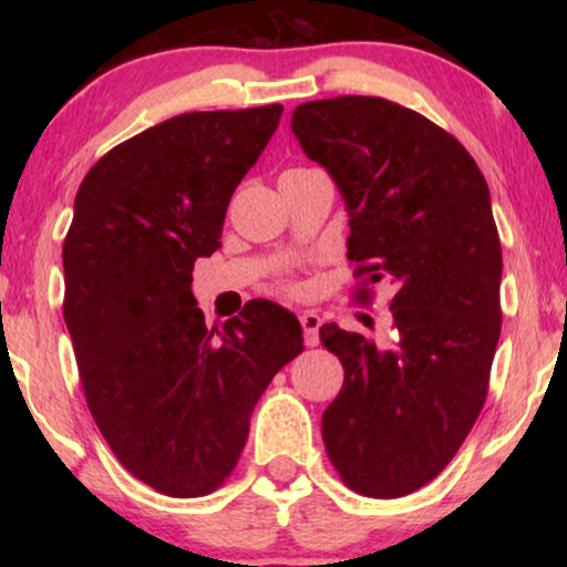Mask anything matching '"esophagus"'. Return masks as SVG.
Here are the masks:
<instances>
[{
  "instance_id": "esophagus-1",
  "label": "esophagus",
  "mask_w": 567,
  "mask_h": 567,
  "mask_svg": "<svg viewBox=\"0 0 567 567\" xmlns=\"http://www.w3.org/2000/svg\"><path fill=\"white\" fill-rule=\"evenodd\" d=\"M299 322L301 328H305V343L307 346H317L320 343V324H322V317L317 312H301L299 315Z\"/></svg>"
}]
</instances>
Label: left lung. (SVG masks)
<instances>
[{
	"label": "left lung",
	"mask_w": 567,
	"mask_h": 567,
	"mask_svg": "<svg viewBox=\"0 0 567 567\" xmlns=\"http://www.w3.org/2000/svg\"><path fill=\"white\" fill-rule=\"evenodd\" d=\"M291 131L346 200L361 299L379 281L394 291L390 348L320 328L346 371L324 449L351 491L400 498L452 462L483 410L501 338L491 190L452 134L384 97L305 103Z\"/></svg>",
	"instance_id": "left-lung-1"
}]
</instances>
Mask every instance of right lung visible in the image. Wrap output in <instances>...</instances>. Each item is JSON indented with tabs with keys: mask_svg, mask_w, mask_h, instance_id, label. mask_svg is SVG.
<instances>
[{
	"mask_svg": "<svg viewBox=\"0 0 567 567\" xmlns=\"http://www.w3.org/2000/svg\"><path fill=\"white\" fill-rule=\"evenodd\" d=\"M281 105L183 113L97 159L64 239V320L84 398L131 475L173 498L216 491L301 324L268 299L206 328L193 262L221 247L231 193Z\"/></svg>",
	"mask_w": 567,
	"mask_h": 567,
	"instance_id": "add662e5",
	"label": "right lung"
}]
</instances>
